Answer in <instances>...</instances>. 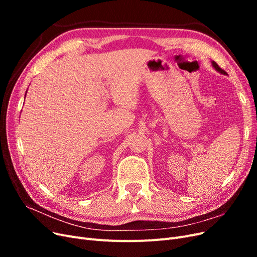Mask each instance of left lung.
<instances>
[{
    "label": "left lung",
    "mask_w": 257,
    "mask_h": 257,
    "mask_svg": "<svg viewBox=\"0 0 257 257\" xmlns=\"http://www.w3.org/2000/svg\"><path fill=\"white\" fill-rule=\"evenodd\" d=\"M211 64H212V67H214L215 71H217V72L221 73V74H223V75H226V72H225L224 69H222L219 65H217L214 61H211Z\"/></svg>",
    "instance_id": "left-lung-1"
}]
</instances>
